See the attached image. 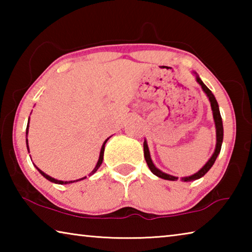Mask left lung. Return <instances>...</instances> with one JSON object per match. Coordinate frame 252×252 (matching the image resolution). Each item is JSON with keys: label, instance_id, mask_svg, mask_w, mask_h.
<instances>
[{"label": "left lung", "instance_id": "1", "mask_svg": "<svg viewBox=\"0 0 252 252\" xmlns=\"http://www.w3.org/2000/svg\"><path fill=\"white\" fill-rule=\"evenodd\" d=\"M195 79H197V82L201 85L203 92L206 93L207 96L209 97V101H210V104H211V109H212V113H213V120H215V125H216V132H217V143H216V149H215V152H213V155L211 156L210 159L207 162L206 164L203 165V167L199 170L197 173L192 174V176L190 177H185V178H181L182 181L188 182V181H193V180H197V179H200L201 177H203L204 174H206L209 170L211 169V167L215 163V161L217 159V157L220 153L221 150V146H222V140H223V126H222V119H221V114H220V111H219V105H218V102H217L215 95L212 94V92L209 90L207 88V85L204 84L201 79L199 78V75H197L195 73ZM143 151H144V158H146V161H147V164L149 169L151 170V172L153 174H156L157 177L164 179V180H171V181H177L178 178L177 177H173V176H170L168 173H164L162 172L161 170L158 169L155 164H153V162L151 160V157H150V151H149V148H148V143L146 140H144L143 142Z\"/></svg>", "mask_w": 252, "mask_h": 252}]
</instances>
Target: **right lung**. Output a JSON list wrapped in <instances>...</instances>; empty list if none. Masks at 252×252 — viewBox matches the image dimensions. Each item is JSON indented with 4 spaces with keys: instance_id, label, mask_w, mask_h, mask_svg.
I'll return each mask as SVG.
<instances>
[{
    "instance_id": "1",
    "label": "right lung",
    "mask_w": 252,
    "mask_h": 252,
    "mask_svg": "<svg viewBox=\"0 0 252 252\" xmlns=\"http://www.w3.org/2000/svg\"><path fill=\"white\" fill-rule=\"evenodd\" d=\"M29 122H30V119H29ZM29 122H28V126H27V147H28V150H29V143H28V133H29ZM109 140V138L105 140V141L103 142V146H102V148H101V151H100V157H99V160H97V163H96V165H95V168L92 170V172L90 173V176H92L93 173H95L96 172V170L100 168V165L102 164V161H103V155H104V147H105V143H106V141H108ZM35 168L39 170V172L42 174V176H43L45 179H48L49 181H51V182H53V183H58V185H67V183H73V182H76V181H80V180H83V179H85L87 177H84V178H81V179H78V180H73V181H61V180H57V179H54V178H52V177H50V176H48V174L46 173H44L43 171H42V170H40L39 168L36 167L35 165Z\"/></svg>"
}]
</instances>
